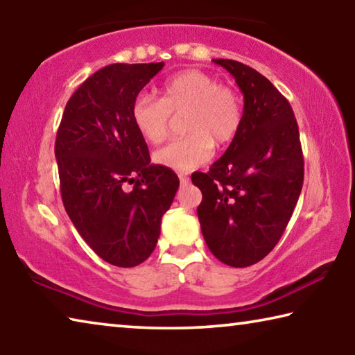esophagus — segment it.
I'll list each match as a JSON object with an SVG mask.
<instances>
[{"label":"esophagus","instance_id":"esophagus-1","mask_svg":"<svg viewBox=\"0 0 355 355\" xmlns=\"http://www.w3.org/2000/svg\"><path fill=\"white\" fill-rule=\"evenodd\" d=\"M178 178H180V183H182V184H186L189 182V177L186 175V173H178Z\"/></svg>","mask_w":355,"mask_h":355}]
</instances>
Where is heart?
<instances>
[{"label":"heart","mask_w":355,"mask_h":355,"mask_svg":"<svg viewBox=\"0 0 355 355\" xmlns=\"http://www.w3.org/2000/svg\"><path fill=\"white\" fill-rule=\"evenodd\" d=\"M184 111L188 135L159 148L155 161L178 172H189L205 164L218 146L230 142L241 128L244 110L236 91L222 86L216 78L199 70L171 76L159 87V98L148 92L136 95L131 120L150 144L163 142L169 133L172 114Z\"/></svg>","instance_id":"obj_1"}]
</instances>
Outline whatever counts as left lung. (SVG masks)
Returning a JSON list of instances; mask_svg holds the SVG:
<instances>
[{"label": "left lung", "mask_w": 355, "mask_h": 355, "mask_svg": "<svg viewBox=\"0 0 355 355\" xmlns=\"http://www.w3.org/2000/svg\"><path fill=\"white\" fill-rule=\"evenodd\" d=\"M235 78L244 95L241 128L227 152L192 183L211 254L233 268L263 260L296 207L304 183V156L293 107L266 76L232 59H213Z\"/></svg>", "instance_id": "left-lung-1"}]
</instances>
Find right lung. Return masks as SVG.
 Returning <instances> with one entry per match:
<instances>
[{
  "label": "right lung",
  "mask_w": 355,
  "mask_h": 355,
  "mask_svg": "<svg viewBox=\"0 0 355 355\" xmlns=\"http://www.w3.org/2000/svg\"><path fill=\"white\" fill-rule=\"evenodd\" d=\"M163 67L111 64L95 71L67 101L56 135L65 211L89 248L119 268L152 254L180 186L172 169L150 164L131 120L136 95Z\"/></svg>",
  "instance_id": "1"
}]
</instances>
